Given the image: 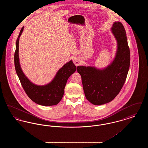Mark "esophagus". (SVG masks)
Listing matches in <instances>:
<instances>
[{
    "label": "esophagus",
    "mask_w": 148,
    "mask_h": 148,
    "mask_svg": "<svg viewBox=\"0 0 148 148\" xmlns=\"http://www.w3.org/2000/svg\"><path fill=\"white\" fill-rule=\"evenodd\" d=\"M73 62H74V64L76 65V66H77V65H80V62H79V60H78V59L77 58H75L74 60H73Z\"/></svg>",
    "instance_id": "esophagus-1"
}]
</instances>
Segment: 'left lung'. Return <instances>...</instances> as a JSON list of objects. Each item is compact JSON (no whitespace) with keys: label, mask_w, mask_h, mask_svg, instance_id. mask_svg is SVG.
<instances>
[{"label":"left lung","mask_w":148,"mask_h":148,"mask_svg":"<svg viewBox=\"0 0 148 148\" xmlns=\"http://www.w3.org/2000/svg\"><path fill=\"white\" fill-rule=\"evenodd\" d=\"M112 31L117 40L118 50L110 65L102 70L92 66L77 67L85 97L95 106L108 103L117 96L125 83L130 66V49L123 25L115 22Z\"/></svg>","instance_id":"left-lung-1"}]
</instances>
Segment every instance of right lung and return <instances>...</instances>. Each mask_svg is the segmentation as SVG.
Returning <instances> with one entry per match:
<instances>
[{"label":"right lung","mask_w":148,"mask_h":148,"mask_svg":"<svg viewBox=\"0 0 148 148\" xmlns=\"http://www.w3.org/2000/svg\"><path fill=\"white\" fill-rule=\"evenodd\" d=\"M23 29L24 27L17 38L14 53L15 68L21 85L29 98L35 103L43 106L56 105L63 97L68 79L77 68L71 60L59 70L54 79L48 84L39 86L32 83L23 73L19 60V40Z\"/></svg>","instance_id":"obj_1"}]
</instances>
